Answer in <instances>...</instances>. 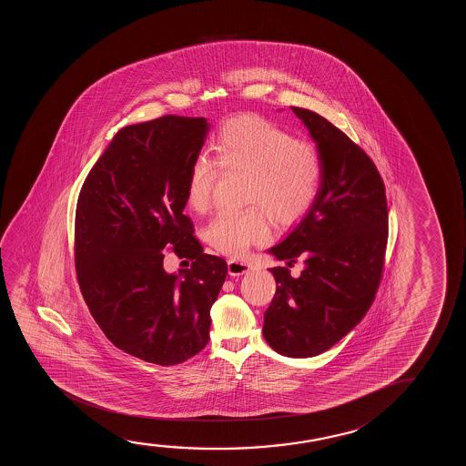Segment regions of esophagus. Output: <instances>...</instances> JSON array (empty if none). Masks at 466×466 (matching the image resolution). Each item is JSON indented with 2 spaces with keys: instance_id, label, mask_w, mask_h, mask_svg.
Instances as JSON below:
<instances>
[{
  "instance_id": "1",
  "label": "esophagus",
  "mask_w": 466,
  "mask_h": 466,
  "mask_svg": "<svg viewBox=\"0 0 466 466\" xmlns=\"http://www.w3.org/2000/svg\"><path fill=\"white\" fill-rule=\"evenodd\" d=\"M249 266L248 262L245 261H237V259H229L228 261V270H229V275H243L245 272H248Z\"/></svg>"
}]
</instances>
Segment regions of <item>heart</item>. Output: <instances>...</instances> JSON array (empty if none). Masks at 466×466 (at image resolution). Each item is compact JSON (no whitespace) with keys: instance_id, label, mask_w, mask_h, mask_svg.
I'll return each instance as SVG.
<instances>
[{"instance_id":"heart-1","label":"heart","mask_w":466,"mask_h":466,"mask_svg":"<svg viewBox=\"0 0 466 466\" xmlns=\"http://www.w3.org/2000/svg\"><path fill=\"white\" fill-rule=\"evenodd\" d=\"M221 172L245 173L243 204L238 211H221L205 237L215 248L243 258L270 238V219L279 226L298 221L319 198L323 157L312 141L296 140L285 128L261 116L240 115L224 121L211 141V162L198 159L186 183V204L192 211L208 208Z\"/></svg>"}]
</instances>
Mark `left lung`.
Returning a JSON list of instances; mask_svg holds the SVG:
<instances>
[{
  "label": "left lung",
  "mask_w": 466,
  "mask_h": 466,
  "mask_svg": "<svg viewBox=\"0 0 466 466\" xmlns=\"http://www.w3.org/2000/svg\"><path fill=\"white\" fill-rule=\"evenodd\" d=\"M323 157L319 198L270 253L292 267L294 279L272 268L277 291L264 312V338L281 355L315 357L364 319L382 280L389 208L382 177L370 156L340 128L310 109L291 106Z\"/></svg>",
  "instance_id": "left-lung-1"
}]
</instances>
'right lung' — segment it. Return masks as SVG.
Listing matches in <instances>:
<instances>
[{
    "mask_svg": "<svg viewBox=\"0 0 466 466\" xmlns=\"http://www.w3.org/2000/svg\"><path fill=\"white\" fill-rule=\"evenodd\" d=\"M205 117L167 115L121 128L84 179L75 221L77 283L105 336L128 355L173 366L210 339L228 264L205 255L186 217V183ZM170 246L192 268L168 276Z\"/></svg>",
    "mask_w": 466,
    "mask_h": 466,
    "instance_id": "1",
    "label": "right lung"
}]
</instances>
